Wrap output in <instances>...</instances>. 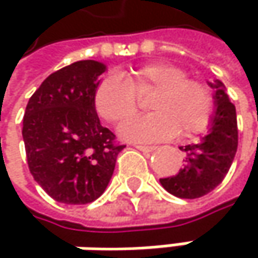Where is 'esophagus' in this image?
<instances>
[{"label":"esophagus","mask_w":258,"mask_h":258,"mask_svg":"<svg viewBox=\"0 0 258 258\" xmlns=\"http://www.w3.org/2000/svg\"><path fill=\"white\" fill-rule=\"evenodd\" d=\"M134 148L139 149V151H142V152H152V151L157 149V146H146V145H140V143H136Z\"/></svg>","instance_id":"1"}]
</instances>
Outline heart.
Returning a JSON list of instances; mask_svg holds the SVG:
<instances>
[{"label": "heart", "mask_w": 258, "mask_h": 258, "mask_svg": "<svg viewBox=\"0 0 258 258\" xmlns=\"http://www.w3.org/2000/svg\"><path fill=\"white\" fill-rule=\"evenodd\" d=\"M119 76H109L97 86L94 106L109 124H121L137 112L136 95L155 91L149 101L151 115L122 124L125 140L152 142L180 136L189 137L208 127L214 100L206 83L188 79V73L167 62H151Z\"/></svg>", "instance_id": "b5f03b06"}]
</instances>
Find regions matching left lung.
Masks as SVG:
<instances>
[{"mask_svg":"<svg viewBox=\"0 0 258 258\" xmlns=\"http://www.w3.org/2000/svg\"><path fill=\"white\" fill-rule=\"evenodd\" d=\"M215 89V110L208 133L199 143L180 146L185 152L183 169L173 176L160 179L170 194L180 199H199L215 189L226 178L237 149V121L234 104L223 82L209 83Z\"/></svg>","mask_w":258,"mask_h":258,"instance_id":"1","label":"left lung"}]
</instances>
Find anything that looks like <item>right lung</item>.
<instances>
[{"label": "right lung", "instance_id": "obj_1", "mask_svg": "<svg viewBox=\"0 0 258 258\" xmlns=\"http://www.w3.org/2000/svg\"><path fill=\"white\" fill-rule=\"evenodd\" d=\"M104 72L98 61L73 62L44 79L26 104L22 136L29 172L66 205L97 200L125 148L95 112L94 94Z\"/></svg>", "mask_w": 258, "mask_h": 258}]
</instances>
